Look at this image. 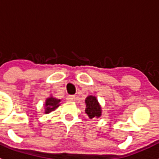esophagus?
I'll use <instances>...</instances> for the list:
<instances>
[{"mask_svg": "<svg viewBox=\"0 0 159 159\" xmlns=\"http://www.w3.org/2000/svg\"><path fill=\"white\" fill-rule=\"evenodd\" d=\"M75 99V97L74 96V95H68V96L67 97V101H70V102H71V101H74Z\"/></svg>", "mask_w": 159, "mask_h": 159, "instance_id": "1", "label": "esophagus"}]
</instances>
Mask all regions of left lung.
<instances>
[{"mask_svg": "<svg viewBox=\"0 0 159 159\" xmlns=\"http://www.w3.org/2000/svg\"><path fill=\"white\" fill-rule=\"evenodd\" d=\"M85 113L90 119H98L102 115V107L96 97L91 95H88L85 99Z\"/></svg>", "mask_w": 159, "mask_h": 159, "instance_id": "1", "label": "left lung"}]
</instances>
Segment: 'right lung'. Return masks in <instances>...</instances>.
Segmentation results:
<instances>
[{
    "label": "right lung",
    "mask_w": 159,
    "mask_h": 159,
    "mask_svg": "<svg viewBox=\"0 0 159 159\" xmlns=\"http://www.w3.org/2000/svg\"><path fill=\"white\" fill-rule=\"evenodd\" d=\"M61 99H57L56 97L52 96L51 95L49 97H48L45 99V102L43 104V107H44V113L49 114L52 111H55L60 106V102Z\"/></svg>",
    "instance_id": "1"
}]
</instances>
